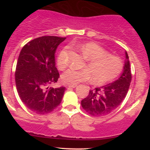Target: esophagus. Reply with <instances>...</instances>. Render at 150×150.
I'll return each instance as SVG.
<instances>
[{"mask_svg": "<svg viewBox=\"0 0 150 150\" xmlns=\"http://www.w3.org/2000/svg\"><path fill=\"white\" fill-rule=\"evenodd\" d=\"M77 85H68V88H75V87H76Z\"/></svg>", "mask_w": 150, "mask_h": 150, "instance_id": "1", "label": "esophagus"}]
</instances>
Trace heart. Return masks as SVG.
Here are the masks:
<instances>
[{
    "instance_id": "1",
    "label": "heart",
    "mask_w": 150,
    "mask_h": 150,
    "mask_svg": "<svg viewBox=\"0 0 150 150\" xmlns=\"http://www.w3.org/2000/svg\"><path fill=\"white\" fill-rule=\"evenodd\" d=\"M84 57L87 60L85 69H68L62 75L65 84L75 85L92 79V82L102 85L112 82L121 73L123 63L118 56L109 54L106 49L94 42H87L80 46ZM68 64V51L63 49L58 54L57 65L60 70H64Z\"/></svg>"
}]
</instances>
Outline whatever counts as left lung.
<instances>
[{
    "mask_svg": "<svg viewBox=\"0 0 150 150\" xmlns=\"http://www.w3.org/2000/svg\"><path fill=\"white\" fill-rule=\"evenodd\" d=\"M125 61L123 72L114 82L94 90H89L87 97L81 101L86 112L94 116L107 115L116 109L126 97L132 79L128 55L125 51Z\"/></svg>",
    "mask_w": 150,
    "mask_h": 150,
    "instance_id": "1",
    "label": "left lung"
}]
</instances>
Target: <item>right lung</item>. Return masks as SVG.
<instances>
[{
    "label": "right lung",
    "mask_w": 150,
    "mask_h": 150,
    "mask_svg": "<svg viewBox=\"0 0 150 150\" xmlns=\"http://www.w3.org/2000/svg\"><path fill=\"white\" fill-rule=\"evenodd\" d=\"M65 37L44 36L23 46L15 70L17 90L22 102L37 114L51 113L61 104L65 87H49L60 75L56 67L55 53Z\"/></svg>",
    "instance_id": "add662e5"
}]
</instances>
